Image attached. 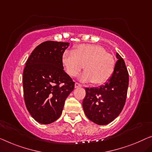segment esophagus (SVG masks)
<instances>
[{"mask_svg":"<svg viewBox=\"0 0 152 152\" xmlns=\"http://www.w3.org/2000/svg\"><path fill=\"white\" fill-rule=\"evenodd\" d=\"M75 88H78V87H82V85H80V83H75Z\"/></svg>","mask_w":152,"mask_h":152,"instance_id":"esophagus-1","label":"esophagus"}]
</instances>
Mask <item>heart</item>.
<instances>
[{"label":"heart","mask_w":152,"mask_h":152,"mask_svg":"<svg viewBox=\"0 0 152 152\" xmlns=\"http://www.w3.org/2000/svg\"><path fill=\"white\" fill-rule=\"evenodd\" d=\"M62 63L69 76L75 77L84 67L86 71L81 80L93 82L96 85L106 83L112 76L115 61L104 48L95 44H80L72 51H65L62 56Z\"/></svg>","instance_id":"1"}]
</instances>
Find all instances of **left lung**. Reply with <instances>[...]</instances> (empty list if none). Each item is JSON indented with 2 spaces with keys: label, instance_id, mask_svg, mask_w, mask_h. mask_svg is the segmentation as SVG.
<instances>
[{
  "label": "left lung",
  "instance_id": "8db88e82",
  "mask_svg": "<svg viewBox=\"0 0 152 152\" xmlns=\"http://www.w3.org/2000/svg\"><path fill=\"white\" fill-rule=\"evenodd\" d=\"M112 76L104 85L85 88L83 107L86 116L98 125H106L119 116L126 103L129 75L125 62L118 53Z\"/></svg>",
  "mask_w": 152,
  "mask_h": 152
}]
</instances>
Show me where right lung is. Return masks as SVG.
<instances>
[{"label":"right lung","instance_id":"1","mask_svg":"<svg viewBox=\"0 0 152 152\" xmlns=\"http://www.w3.org/2000/svg\"><path fill=\"white\" fill-rule=\"evenodd\" d=\"M69 44L46 41L34 49L23 72L24 98L33 118L42 124L55 121L75 83L63 70V54Z\"/></svg>","mask_w":152,"mask_h":152}]
</instances>
